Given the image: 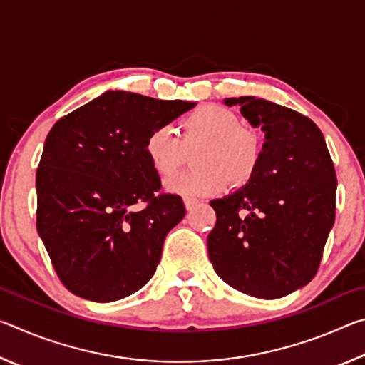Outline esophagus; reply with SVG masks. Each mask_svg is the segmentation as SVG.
<instances>
[{
	"label": "esophagus",
	"instance_id": "esophagus-1",
	"mask_svg": "<svg viewBox=\"0 0 365 365\" xmlns=\"http://www.w3.org/2000/svg\"><path fill=\"white\" fill-rule=\"evenodd\" d=\"M183 202H185V207H187V211H191L196 205H197V200H195V197H183Z\"/></svg>",
	"mask_w": 365,
	"mask_h": 365
}]
</instances>
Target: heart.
I'll return each instance as SVG.
<instances>
[{
	"instance_id": "obj_1",
	"label": "heart",
	"mask_w": 365,
	"mask_h": 365,
	"mask_svg": "<svg viewBox=\"0 0 365 365\" xmlns=\"http://www.w3.org/2000/svg\"><path fill=\"white\" fill-rule=\"evenodd\" d=\"M193 154L196 169L165 183L168 190L187 196H211L225 188L243 187L259 169L262 143L256 132L242 125L233 110L219 104H205L191 110L180 122V138L169 127H156L148 133L145 154L160 177H170Z\"/></svg>"
}]
</instances>
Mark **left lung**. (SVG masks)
Masks as SVG:
<instances>
[{
  "mask_svg": "<svg viewBox=\"0 0 365 365\" xmlns=\"http://www.w3.org/2000/svg\"><path fill=\"white\" fill-rule=\"evenodd\" d=\"M264 132L259 169L246 187L211 201L217 220L209 259L225 283L275 299L307 285L335 222L336 172L309 117L262 98H228Z\"/></svg>",
  "mask_w": 365,
  "mask_h": 365,
  "instance_id": "obj_1",
  "label": "left lung"
}]
</instances>
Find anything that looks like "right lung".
I'll return each instance as SVG.
<instances>
[{
	"label": "right lung",
	"instance_id": "1",
	"mask_svg": "<svg viewBox=\"0 0 365 365\" xmlns=\"http://www.w3.org/2000/svg\"><path fill=\"white\" fill-rule=\"evenodd\" d=\"M193 106L106 91L49 130L36 170V230L71 293L117 301L154 275L185 205L160 191L145 141Z\"/></svg>",
	"mask_w": 365,
	"mask_h": 365
}]
</instances>
